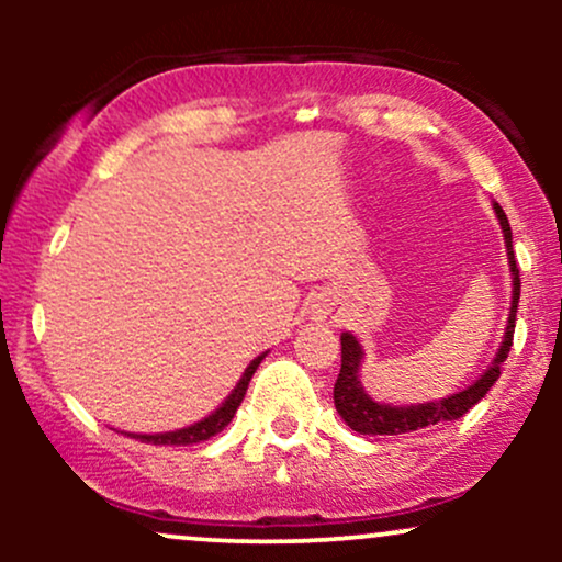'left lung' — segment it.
<instances>
[{
  "instance_id": "left-lung-1",
  "label": "left lung",
  "mask_w": 562,
  "mask_h": 562,
  "mask_svg": "<svg viewBox=\"0 0 562 562\" xmlns=\"http://www.w3.org/2000/svg\"><path fill=\"white\" fill-rule=\"evenodd\" d=\"M494 214L499 218L502 235H505V248H507V261L509 272H513V301H509V314H507V327L505 338H502L499 348H496L492 364L481 372L468 389L451 393L447 398H438V402H425V404H385L375 402L370 393L364 391L362 380H359V370H362L364 348L353 338L351 333H340V375L335 380V409L344 417V423L351 430L362 436H398L409 434V430L428 428V425H438L447 420H457V417L465 415L468 409H473L475 404L486 396L488 389L496 383V378L502 375V362L507 359L509 346H513V333H515V312H518V299H520V277H518V263H515L513 254V232H509V222L502 211L499 203H494Z\"/></svg>"
}]
</instances>
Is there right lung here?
Instances as JSON below:
<instances>
[{"label":"right lung","instance_id":"1","mask_svg":"<svg viewBox=\"0 0 562 562\" xmlns=\"http://www.w3.org/2000/svg\"><path fill=\"white\" fill-rule=\"evenodd\" d=\"M263 357H267V353H261V357H256L254 362L245 367L243 378L237 380V385L232 389L229 396L218 404V409L211 412L209 417H203V420L187 425V428H179V430H166V434H126V436L137 438L142 443H164V447H190V443L209 441L211 436L222 434V430L232 423L237 406H240V402L245 398V391H248L250 378H254V372L259 370Z\"/></svg>","mask_w":562,"mask_h":562}]
</instances>
